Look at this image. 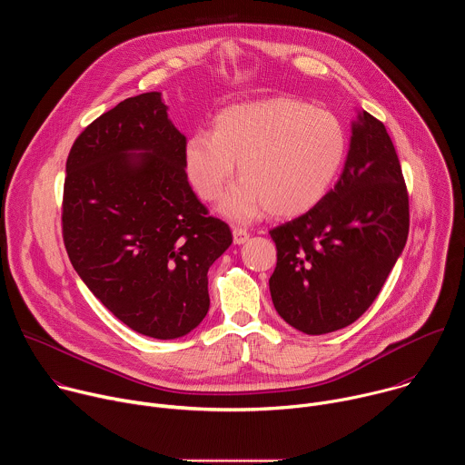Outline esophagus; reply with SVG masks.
<instances>
[{
    "instance_id": "1",
    "label": "esophagus",
    "mask_w": 465,
    "mask_h": 465,
    "mask_svg": "<svg viewBox=\"0 0 465 465\" xmlns=\"http://www.w3.org/2000/svg\"><path fill=\"white\" fill-rule=\"evenodd\" d=\"M248 237H250V233L246 228H239V226L233 228V242L235 244H244L248 241Z\"/></svg>"
}]
</instances>
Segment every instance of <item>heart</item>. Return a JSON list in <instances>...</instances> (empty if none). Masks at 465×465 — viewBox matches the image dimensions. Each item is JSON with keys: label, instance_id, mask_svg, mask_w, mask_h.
Returning a JSON list of instances; mask_svg holds the SVG:
<instances>
[{"label": "heart", "instance_id": "1", "mask_svg": "<svg viewBox=\"0 0 465 465\" xmlns=\"http://www.w3.org/2000/svg\"><path fill=\"white\" fill-rule=\"evenodd\" d=\"M346 153V128L333 112L274 97L221 110L212 132L198 130L187 138L183 167L196 194L215 203L237 162L242 180L219 208L232 221H250L262 210L272 217H298L323 201Z\"/></svg>", "mask_w": 465, "mask_h": 465}]
</instances>
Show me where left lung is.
<instances>
[{
    "label": "left lung",
    "instance_id": "8db88e82",
    "mask_svg": "<svg viewBox=\"0 0 465 465\" xmlns=\"http://www.w3.org/2000/svg\"><path fill=\"white\" fill-rule=\"evenodd\" d=\"M409 193L384 124L361 112L344 171L323 201L274 230L269 280L278 314L305 335L353 323L381 292L409 237Z\"/></svg>",
    "mask_w": 465,
    "mask_h": 465
}]
</instances>
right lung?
I'll return each instance as SVG.
<instances>
[{"mask_svg": "<svg viewBox=\"0 0 465 465\" xmlns=\"http://www.w3.org/2000/svg\"><path fill=\"white\" fill-rule=\"evenodd\" d=\"M185 136L160 92L128 97L75 140L62 235L94 296L145 337L187 335L210 309L208 271L232 244L183 167Z\"/></svg>", "mask_w": 465, "mask_h": 465, "instance_id": "obj_1", "label": "right lung"}]
</instances>
